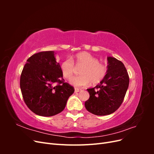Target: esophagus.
I'll use <instances>...</instances> for the list:
<instances>
[{
	"label": "esophagus",
	"instance_id": "1",
	"mask_svg": "<svg viewBox=\"0 0 154 154\" xmlns=\"http://www.w3.org/2000/svg\"><path fill=\"white\" fill-rule=\"evenodd\" d=\"M81 91H82L81 88H74V92H80Z\"/></svg>",
	"mask_w": 154,
	"mask_h": 154
}]
</instances>
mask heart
<instances>
[{"instance_id": "heart-1", "label": "heart", "mask_w": 154, "mask_h": 154, "mask_svg": "<svg viewBox=\"0 0 154 154\" xmlns=\"http://www.w3.org/2000/svg\"><path fill=\"white\" fill-rule=\"evenodd\" d=\"M76 65L83 66L81 69L82 75L72 78L70 84L77 87H85L99 83L103 80L107 72V68L104 64L98 62V59L87 52H81L74 56ZM74 62L71 58H66L61 63L60 70L63 77L70 79L73 74Z\"/></svg>"}]
</instances>
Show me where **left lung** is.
<instances>
[{
  "mask_svg": "<svg viewBox=\"0 0 154 154\" xmlns=\"http://www.w3.org/2000/svg\"><path fill=\"white\" fill-rule=\"evenodd\" d=\"M107 64L103 80L95 87L87 89L90 97L85 102V106L89 112L97 116L114 112L122 105L129 85L128 74L122 62L108 57Z\"/></svg>",
  "mask_w": 154,
  "mask_h": 154,
  "instance_id": "obj_1",
  "label": "left lung"
}]
</instances>
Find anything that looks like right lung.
I'll list each match as a JSON object with an SVG mask.
<instances>
[{
  "label": "right lung",
  "mask_w": 154,
  "mask_h": 154,
  "mask_svg": "<svg viewBox=\"0 0 154 154\" xmlns=\"http://www.w3.org/2000/svg\"><path fill=\"white\" fill-rule=\"evenodd\" d=\"M54 51L33 54L22 70L20 85L26 105L35 114L49 117L61 112L74 89L64 83ZM54 82L59 84L54 86Z\"/></svg>",
  "instance_id": "add662e5"
}]
</instances>
